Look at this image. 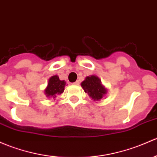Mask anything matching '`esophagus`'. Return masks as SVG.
<instances>
[{"label":"esophagus","mask_w":157,"mask_h":157,"mask_svg":"<svg viewBox=\"0 0 157 157\" xmlns=\"http://www.w3.org/2000/svg\"><path fill=\"white\" fill-rule=\"evenodd\" d=\"M72 84H73V85H74V86H78L79 84H80V81H79V80H77V81L74 82V83H73Z\"/></svg>","instance_id":"esophagus-1"}]
</instances>
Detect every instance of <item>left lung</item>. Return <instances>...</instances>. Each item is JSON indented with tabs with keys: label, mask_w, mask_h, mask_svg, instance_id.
Segmentation results:
<instances>
[{
	"label": "left lung",
	"mask_w": 157,
	"mask_h": 157,
	"mask_svg": "<svg viewBox=\"0 0 157 157\" xmlns=\"http://www.w3.org/2000/svg\"><path fill=\"white\" fill-rule=\"evenodd\" d=\"M81 86L93 101H100L108 92V90L102 85L99 77L95 75L86 77L81 83Z\"/></svg>",
	"instance_id": "8db88e82"
}]
</instances>
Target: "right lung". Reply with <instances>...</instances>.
Listing matches in <instances>:
<instances>
[{"label":"right lung","mask_w":157,"mask_h":157,"mask_svg":"<svg viewBox=\"0 0 157 157\" xmlns=\"http://www.w3.org/2000/svg\"><path fill=\"white\" fill-rule=\"evenodd\" d=\"M66 82L59 80V76H52L49 79L47 88L44 90V93L48 98H56L57 95H61L65 90Z\"/></svg>","instance_id":"1"}]
</instances>
